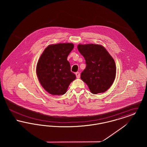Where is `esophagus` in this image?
Here are the masks:
<instances>
[{
    "label": "esophagus",
    "mask_w": 147,
    "mask_h": 147,
    "mask_svg": "<svg viewBox=\"0 0 147 147\" xmlns=\"http://www.w3.org/2000/svg\"><path fill=\"white\" fill-rule=\"evenodd\" d=\"M76 77H77V78H80V73H79V72H76Z\"/></svg>",
    "instance_id": "1"
}]
</instances>
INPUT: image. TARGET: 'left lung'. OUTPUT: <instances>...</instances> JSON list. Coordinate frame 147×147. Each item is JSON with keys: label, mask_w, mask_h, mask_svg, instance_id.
I'll list each match as a JSON object with an SVG mask.
<instances>
[{"label": "left lung", "mask_w": 147, "mask_h": 147, "mask_svg": "<svg viewBox=\"0 0 147 147\" xmlns=\"http://www.w3.org/2000/svg\"><path fill=\"white\" fill-rule=\"evenodd\" d=\"M78 49L85 59L86 68L80 78L92 94L104 92L113 84L116 77L114 59L100 45H79Z\"/></svg>", "instance_id": "8db88e82"}]
</instances>
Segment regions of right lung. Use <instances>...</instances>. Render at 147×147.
Returning a JSON list of instances; mask_svg holds the SVG:
<instances>
[{"instance_id":"right-lung-1","label":"right lung","mask_w":147,"mask_h":147,"mask_svg":"<svg viewBox=\"0 0 147 147\" xmlns=\"http://www.w3.org/2000/svg\"><path fill=\"white\" fill-rule=\"evenodd\" d=\"M74 48L70 43L49 46L37 64V76L42 87L52 95H63L76 76L67 57Z\"/></svg>"}]
</instances>
